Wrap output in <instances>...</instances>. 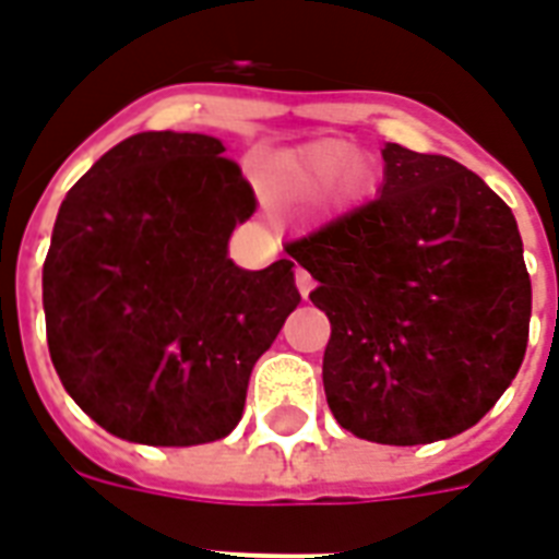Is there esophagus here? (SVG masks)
I'll use <instances>...</instances> for the list:
<instances>
[{
  "label": "esophagus",
  "instance_id": "obj_1",
  "mask_svg": "<svg viewBox=\"0 0 559 559\" xmlns=\"http://www.w3.org/2000/svg\"><path fill=\"white\" fill-rule=\"evenodd\" d=\"M296 287H298V293H301V298H308L310 289H313V278H310V272L301 270V266L296 270Z\"/></svg>",
  "mask_w": 559,
  "mask_h": 559
}]
</instances>
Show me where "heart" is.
Returning a JSON list of instances; mask_svg holds the SVG:
<instances>
[{
  "instance_id": "1",
  "label": "heart",
  "mask_w": 559,
  "mask_h": 559,
  "mask_svg": "<svg viewBox=\"0 0 559 559\" xmlns=\"http://www.w3.org/2000/svg\"><path fill=\"white\" fill-rule=\"evenodd\" d=\"M275 190L287 195L328 193L336 204H357L372 190V169L364 164V155L355 143L346 140H317L281 155L275 166Z\"/></svg>"
}]
</instances>
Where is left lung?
<instances>
[{"label":"left lung","instance_id":"8db88e82","mask_svg":"<svg viewBox=\"0 0 559 559\" xmlns=\"http://www.w3.org/2000/svg\"><path fill=\"white\" fill-rule=\"evenodd\" d=\"M381 195L287 242L331 319L322 383L360 440L425 445L489 413L525 360L516 216L472 169L383 146Z\"/></svg>","mask_w":559,"mask_h":559}]
</instances>
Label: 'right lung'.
I'll return each mask as SVG.
<instances>
[{
	"label": "right lung",
	"mask_w": 559,
	"mask_h": 559,
	"mask_svg": "<svg viewBox=\"0 0 559 559\" xmlns=\"http://www.w3.org/2000/svg\"><path fill=\"white\" fill-rule=\"evenodd\" d=\"M207 134L143 131L72 187L43 263L55 372L119 440L202 445L237 428L251 369L298 308L293 261L234 266L254 190Z\"/></svg>",
	"instance_id": "right-lung-1"
}]
</instances>
